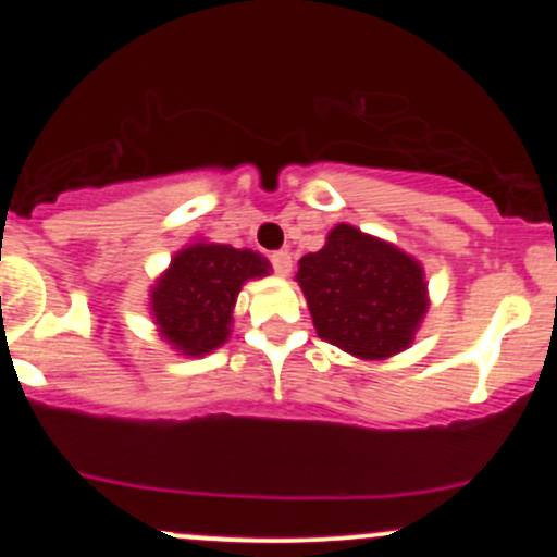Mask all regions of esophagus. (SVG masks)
<instances>
[{
	"label": "esophagus",
	"instance_id": "obj_1",
	"mask_svg": "<svg viewBox=\"0 0 557 557\" xmlns=\"http://www.w3.org/2000/svg\"><path fill=\"white\" fill-rule=\"evenodd\" d=\"M269 263H272V269L277 274H288L290 267H294V261H290V252L288 250H274L272 256H269Z\"/></svg>",
	"mask_w": 557,
	"mask_h": 557
}]
</instances>
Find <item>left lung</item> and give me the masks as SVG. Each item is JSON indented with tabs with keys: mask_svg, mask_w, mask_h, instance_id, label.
Wrapping results in <instances>:
<instances>
[{
	"mask_svg": "<svg viewBox=\"0 0 557 557\" xmlns=\"http://www.w3.org/2000/svg\"><path fill=\"white\" fill-rule=\"evenodd\" d=\"M296 280L320 339L358 358L404 350L429 307L420 263L345 223L301 258Z\"/></svg>",
	"mask_w": 557,
	"mask_h": 557,
	"instance_id": "left-lung-1",
	"label": "left lung"
}]
</instances>
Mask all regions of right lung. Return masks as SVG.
Segmentation results:
<instances>
[{
    "instance_id": "1",
    "label": "right lung",
    "mask_w": 557,
    "mask_h": 557,
    "mask_svg": "<svg viewBox=\"0 0 557 557\" xmlns=\"http://www.w3.org/2000/svg\"><path fill=\"white\" fill-rule=\"evenodd\" d=\"M267 272L269 263L252 250L201 243L185 247L153 288L161 336L185 356L215 350L226 342L243 283Z\"/></svg>"
}]
</instances>
